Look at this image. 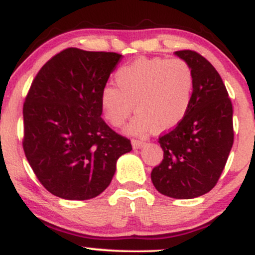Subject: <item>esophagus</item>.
I'll return each mask as SVG.
<instances>
[{
	"mask_svg": "<svg viewBox=\"0 0 255 255\" xmlns=\"http://www.w3.org/2000/svg\"><path fill=\"white\" fill-rule=\"evenodd\" d=\"M144 144H145L144 140H135V139L131 140V146H133V148H141L142 146H144Z\"/></svg>",
	"mask_w": 255,
	"mask_h": 255,
	"instance_id": "esophagus-1",
	"label": "esophagus"
}]
</instances>
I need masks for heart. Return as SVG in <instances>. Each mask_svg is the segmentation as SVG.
Returning <instances> with one entry per match:
<instances>
[{
    "label": "heart",
    "instance_id": "obj_1",
    "mask_svg": "<svg viewBox=\"0 0 255 255\" xmlns=\"http://www.w3.org/2000/svg\"><path fill=\"white\" fill-rule=\"evenodd\" d=\"M114 86L101 92V108L105 120L121 127L136 111L127 130L141 134L153 128L165 131L176 127L192 103L194 77L188 63L181 58L139 57L116 72Z\"/></svg>",
    "mask_w": 255,
    "mask_h": 255
}]
</instances>
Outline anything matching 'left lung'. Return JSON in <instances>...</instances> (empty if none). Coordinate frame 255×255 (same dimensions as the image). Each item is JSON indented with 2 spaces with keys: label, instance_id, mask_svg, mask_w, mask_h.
Here are the masks:
<instances>
[{
  "label": "left lung",
  "instance_id": "left-lung-1",
  "mask_svg": "<svg viewBox=\"0 0 255 255\" xmlns=\"http://www.w3.org/2000/svg\"><path fill=\"white\" fill-rule=\"evenodd\" d=\"M175 55L193 71L192 103L182 121L158 140L164 158L151 180L166 197L193 199L211 191L223 171L234 142L233 104L206 58L192 50Z\"/></svg>",
  "mask_w": 255,
  "mask_h": 255
}]
</instances>
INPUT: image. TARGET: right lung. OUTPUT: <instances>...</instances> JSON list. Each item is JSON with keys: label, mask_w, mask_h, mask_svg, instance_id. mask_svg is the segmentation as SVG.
Returning <instances> with one entry per match:
<instances>
[{"label": "right lung", "mask_w": 255, "mask_h": 255, "mask_svg": "<svg viewBox=\"0 0 255 255\" xmlns=\"http://www.w3.org/2000/svg\"><path fill=\"white\" fill-rule=\"evenodd\" d=\"M122 55L68 48L32 81L24 109L25 156L39 182L66 200H87L109 186L130 141L101 118L99 97Z\"/></svg>", "instance_id": "add662e5"}]
</instances>
